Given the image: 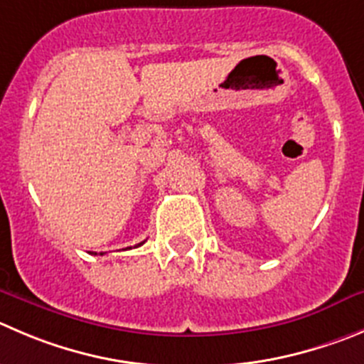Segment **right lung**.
I'll return each instance as SVG.
<instances>
[{
    "label": "right lung",
    "mask_w": 364,
    "mask_h": 364,
    "mask_svg": "<svg viewBox=\"0 0 364 364\" xmlns=\"http://www.w3.org/2000/svg\"><path fill=\"white\" fill-rule=\"evenodd\" d=\"M143 243H144V241H143ZM143 243H139V245H137V247H141V245H143ZM100 255H103V254H100Z\"/></svg>",
    "instance_id": "1"
}]
</instances>
